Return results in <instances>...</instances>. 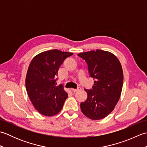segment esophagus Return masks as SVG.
Instances as JSON below:
<instances>
[{
    "mask_svg": "<svg viewBox=\"0 0 147 147\" xmlns=\"http://www.w3.org/2000/svg\"><path fill=\"white\" fill-rule=\"evenodd\" d=\"M81 90L80 87H78L77 88H73V89H72V91H73V92H78V91H79V90Z\"/></svg>",
    "mask_w": 147,
    "mask_h": 147,
    "instance_id": "1",
    "label": "esophagus"
}]
</instances>
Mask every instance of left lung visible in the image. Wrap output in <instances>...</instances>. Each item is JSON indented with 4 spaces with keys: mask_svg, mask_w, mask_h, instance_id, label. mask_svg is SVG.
Returning a JSON list of instances; mask_svg holds the SVG:
<instances>
[{
    "mask_svg": "<svg viewBox=\"0 0 147 147\" xmlns=\"http://www.w3.org/2000/svg\"><path fill=\"white\" fill-rule=\"evenodd\" d=\"M78 55L86 61L89 76L94 79L92 88L85 89L87 99L81 102V110L91 119H101L114 110L120 98L123 84L121 64L114 54L101 50Z\"/></svg>",
    "mask_w": 147,
    "mask_h": 147,
    "instance_id": "8db88e82",
    "label": "left lung"
}]
</instances>
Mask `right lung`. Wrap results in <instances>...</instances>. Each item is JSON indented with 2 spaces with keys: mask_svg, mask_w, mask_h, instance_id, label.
<instances>
[{
  "mask_svg": "<svg viewBox=\"0 0 147 147\" xmlns=\"http://www.w3.org/2000/svg\"><path fill=\"white\" fill-rule=\"evenodd\" d=\"M73 53L57 49L40 53L33 59L26 77V88L31 102L40 114L52 116L61 111L67 98L62 85L56 86L59 67Z\"/></svg>",
  "mask_w": 147,
  "mask_h": 147,
  "instance_id": "obj_1",
  "label": "right lung"
}]
</instances>
